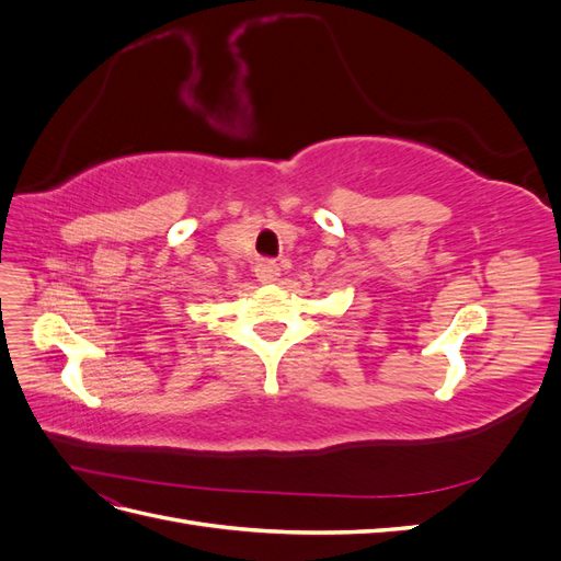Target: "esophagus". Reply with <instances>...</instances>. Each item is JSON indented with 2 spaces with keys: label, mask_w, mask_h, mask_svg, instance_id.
Segmentation results:
<instances>
[{
  "label": "esophagus",
  "mask_w": 561,
  "mask_h": 561,
  "mask_svg": "<svg viewBox=\"0 0 561 561\" xmlns=\"http://www.w3.org/2000/svg\"><path fill=\"white\" fill-rule=\"evenodd\" d=\"M278 271L280 266L274 262V260H257V264H254V276H257L262 283H274L278 278Z\"/></svg>",
  "instance_id": "obj_1"
}]
</instances>
